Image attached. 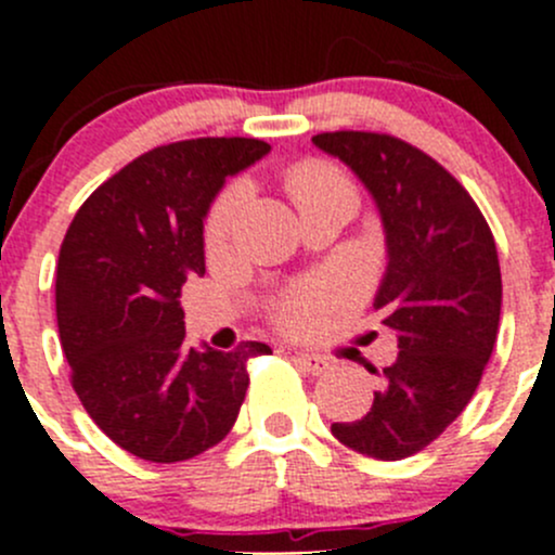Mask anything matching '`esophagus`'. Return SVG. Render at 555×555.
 I'll use <instances>...</instances> for the list:
<instances>
[{"label":"esophagus","mask_w":555,"mask_h":555,"mask_svg":"<svg viewBox=\"0 0 555 555\" xmlns=\"http://www.w3.org/2000/svg\"><path fill=\"white\" fill-rule=\"evenodd\" d=\"M295 360H298L300 365L311 373V376H322V373H327L330 367H333V362H330L327 357L306 354V351H295Z\"/></svg>","instance_id":"1"}]
</instances>
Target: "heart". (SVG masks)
<instances>
[{"label": "heart", "instance_id": "1", "mask_svg": "<svg viewBox=\"0 0 555 555\" xmlns=\"http://www.w3.org/2000/svg\"><path fill=\"white\" fill-rule=\"evenodd\" d=\"M346 177L335 166L324 164V160H304L289 173V190H293V198L298 201V206L309 204L317 195L327 193L333 188H346ZM246 198V182L236 179V182L228 184L217 201L211 204L209 215H206L204 225V238L211 249L222 246L231 236L233 220H236L238 209H242ZM344 298V284L335 282V279H311V282L298 284V287L287 289L282 298L273 304L271 317L273 322L282 330L289 333H304L309 330L317 317L322 311L333 309L338 300Z\"/></svg>", "mask_w": 555, "mask_h": 555}]
</instances>
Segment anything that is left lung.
<instances>
[{
  "label": "left lung",
  "instance_id": "left-lung-1",
  "mask_svg": "<svg viewBox=\"0 0 555 555\" xmlns=\"http://www.w3.org/2000/svg\"><path fill=\"white\" fill-rule=\"evenodd\" d=\"M313 144L376 198L389 266L373 306L400 349L378 373L371 411L333 435L397 462L438 440L478 389L500 330L496 244L473 195L424 150L376 131L317 133Z\"/></svg>",
  "mask_w": 555,
  "mask_h": 555
}]
</instances>
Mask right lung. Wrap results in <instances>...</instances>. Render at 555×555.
Returning <instances> with one entry per match:
<instances>
[{"mask_svg": "<svg viewBox=\"0 0 555 555\" xmlns=\"http://www.w3.org/2000/svg\"><path fill=\"white\" fill-rule=\"evenodd\" d=\"M271 150L262 139L160 144L77 209L55 268V317L72 386L112 443L144 462H184L236 424L260 340L188 349L182 284L204 276V217L225 177Z\"/></svg>", "mask_w": 555, "mask_h": 555, "instance_id": "right-lung-1", "label": "right lung"}]
</instances>
